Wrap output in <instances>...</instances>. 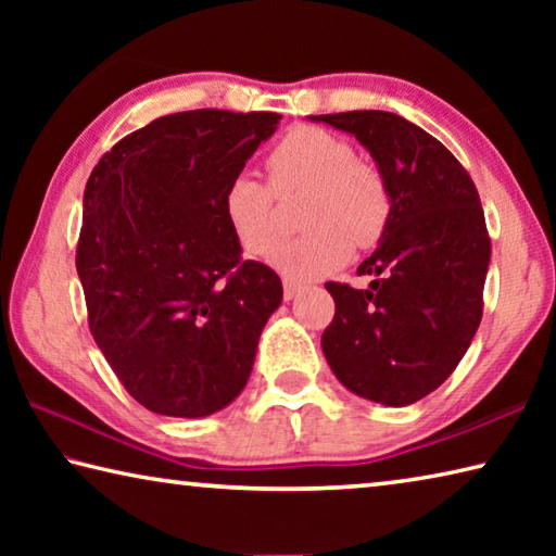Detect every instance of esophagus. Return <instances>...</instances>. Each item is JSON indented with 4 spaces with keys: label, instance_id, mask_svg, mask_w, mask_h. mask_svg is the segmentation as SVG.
I'll return each instance as SVG.
<instances>
[{
    "label": "esophagus",
    "instance_id": "esophagus-1",
    "mask_svg": "<svg viewBox=\"0 0 556 556\" xmlns=\"http://www.w3.org/2000/svg\"><path fill=\"white\" fill-rule=\"evenodd\" d=\"M281 287H285V299L289 301V299H294L296 294H299V291H301V287H304V285H301V281H296V279H285V281H281Z\"/></svg>",
    "mask_w": 556,
    "mask_h": 556
}]
</instances>
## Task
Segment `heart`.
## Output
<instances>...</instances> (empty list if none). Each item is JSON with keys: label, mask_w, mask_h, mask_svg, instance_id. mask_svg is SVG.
Listing matches in <instances>:
<instances>
[{"label": "heart", "mask_w": 556, "mask_h": 556, "mask_svg": "<svg viewBox=\"0 0 556 556\" xmlns=\"http://www.w3.org/2000/svg\"><path fill=\"white\" fill-rule=\"evenodd\" d=\"M269 186L255 174L232 176L223 191L225 223L248 255H267L279 238V201L304 193L299 238L279 244L271 265L296 279L324 277L351 248H370L390 218V193L348 139L321 127L289 129L265 159Z\"/></svg>", "instance_id": "1"}]
</instances>
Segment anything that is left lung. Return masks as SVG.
Masks as SVG:
<instances>
[{
    "label": "left lung",
    "mask_w": 556,
    "mask_h": 556,
    "mask_svg": "<svg viewBox=\"0 0 556 556\" xmlns=\"http://www.w3.org/2000/svg\"><path fill=\"white\" fill-rule=\"evenodd\" d=\"M368 149L390 193L378 250L357 267L368 289L328 281V365L365 400L404 407L434 392L468 351L483 316L491 262L481 199L448 149L394 112L314 115Z\"/></svg>",
    "instance_id": "obj_1"
}]
</instances>
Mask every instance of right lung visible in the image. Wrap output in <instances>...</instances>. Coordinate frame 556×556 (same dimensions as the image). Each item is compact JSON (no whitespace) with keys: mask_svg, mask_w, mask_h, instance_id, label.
Returning <instances> with one entry per match:
<instances>
[{"mask_svg":"<svg viewBox=\"0 0 556 556\" xmlns=\"http://www.w3.org/2000/svg\"><path fill=\"white\" fill-rule=\"evenodd\" d=\"M279 119L176 112L119 139L92 168L75 250L88 326L149 412L208 417L248 384L281 279L242 260L223 191Z\"/></svg>","mask_w":556,"mask_h":556,"instance_id":"right-lung-1","label":"right lung"}]
</instances>
